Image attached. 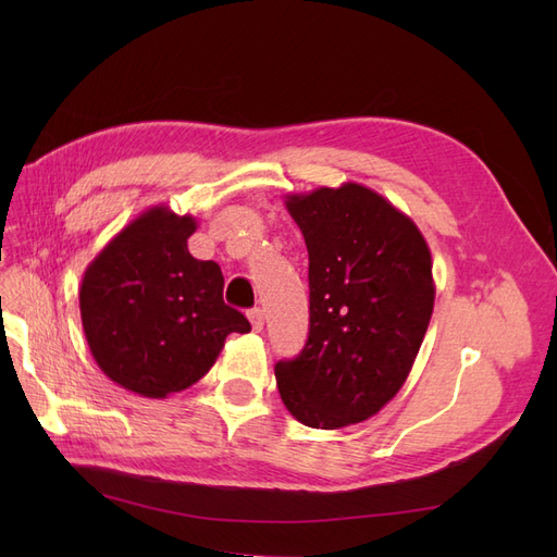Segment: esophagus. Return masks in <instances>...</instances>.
<instances>
[{
	"label": "esophagus",
	"instance_id": "34e87169",
	"mask_svg": "<svg viewBox=\"0 0 557 557\" xmlns=\"http://www.w3.org/2000/svg\"><path fill=\"white\" fill-rule=\"evenodd\" d=\"M248 320H250L252 330L260 332V330L264 327V311H262V309H250V311H248Z\"/></svg>",
	"mask_w": 557,
	"mask_h": 557
}]
</instances>
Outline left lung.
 <instances>
[{
	"mask_svg": "<svg viewBox=\"0 0 557 557\" xmlns=\"http://www.w3.org/2000/svg\"><path fill=\"white\" fill-rule=\"evenodd\" d=\"M309 250V339L276 362L299 423L339 430L407 381L434 309L432 256L409 215L360 183L285 197Z\"/></svg>",
	"mask_w": 557,
	"mask_h": 557,
	"instance_id": "left-lung-1",
	"label": "left lung"
}]
</instances>
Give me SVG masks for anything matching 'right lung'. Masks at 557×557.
Wrapping results in <instances>:
<instances>
[{
    "instance_id": "obj_1",
    "label": "right lung",
    "mask_w": 557,
    "mask_h": 557,
    "mask_svg": "<svg viewBox=\"0 0 557 557\" xmlns=\"http://www.w3.org/2000/svg\"><path fill=\"white\" fill-rule=\"evenodd\" d=\"M193 215L153 207L99 250L81 281L83 332L99 369L125 391L162 399L205 376L227 334L250 332L223 301V272L197 260Z\"/></svg>"
}]
</instances>
